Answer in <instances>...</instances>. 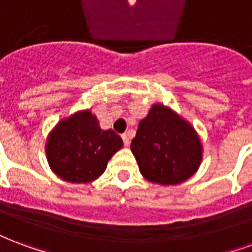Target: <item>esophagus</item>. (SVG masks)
Masks as SVG:
<instances>
[{
  "label": "esophagus",
  "instance_id": "1",
  "mask_svg": "<svg viewBox=\"0 0 252 252\" xmlns=\"http://www.w3.org/2000/svg\"><path fill=\"white\" fill-rule=\"evenodd\" d=\"M121 137H123L124 146H129V143H131V135L129 133H124Z\"/></svg>",
  "mask_w": 252,
  "mask_h": 252
}]
</instances>
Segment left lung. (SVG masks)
Returning a JSON list of instances; mask_svg holds the SVG:
<instances>
[{"instance_id": "8db88e82", "label": "left lung", "mask_w": 252, "mask_h": 252, "mask_svg": "<svg viewBox=\"0 0 252 252\" xmlns=\"http://www.w3.org/2000/svg\"><path fill=\"white\" fill-rule=\"evenodd\" d=\"M131 150L143 177L160 185H175L190 178L202 155L194 129L158 104L139 123Z\"/></svg>"}]
</instances>
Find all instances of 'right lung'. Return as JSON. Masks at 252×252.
I'll use <instances>...</instances> for the list:
<instances>
[{"instance_id":"1","label":"right lung","mask_w":252,"mask_h":252,"mask_svg":"<svg viewBox=\"0 0 252 252\" xmlns=\"http://www.w3.org/2000/svg\"><path fill=\"white\" fill-rule=\"evenodd\" d=\"M123 146L121 137L102 131L90 110L61 121L47 140V157L54 173L74 184L98 178Z\"/></svg>"}]
</instances>
